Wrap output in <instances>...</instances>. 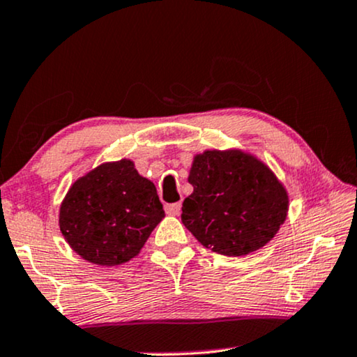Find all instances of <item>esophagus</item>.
<instances>
[{
  "label": "esophagus",
  "instance_id": "obj_1",
  "mask_svg": "<svg viewBox=\"0 0 357 357\" xmlns=\"http://www.w3.org/2000/svg\"><path fill=\"white\" fill-rule=\"evenodd\" d=\"M166 214L169 215H178L181 212V202H173V204H166L165 206Z\"/></svg>",
  "mask_w": 357,
  "mask_h": 357
}]
</instances>
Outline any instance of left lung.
Segmentation results:
<instances>
[{"instance_id": "left-lung-1", "label": "left lung", "mask_w": 357, "mask_h": 357, "mask_svg": "<svg viewBox=\"0 0 357 357\" xmlns=\"http://www.w3.org/2000/svg\"><path fill=\"white\" fill-rule=\"evenodd\" d=\"M194 191L181 220L207 249L247 255L273 238L287 218L288 194L257 158L238 150L204 151L192 161Z\"/></svg>"}]
</instances>
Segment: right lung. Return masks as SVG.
Listing matches in <instances>:
<instances>
[{
	"instance_id": "right-lung-1",
	"label": "right lung",
	"mask_w": 357,
	"mask_h": 357,
	"mask_svg": "<svg viewBox=\"0 0 357 357\" xmlns=\"http://www.w3.org/2000/svg\"><path fill=\"white\" fill-rule=\"evenodd\" d=\"M165 218L150 179L130 160L105 163L77 179L59 214L62 236L82 259L114 267L133 259Z\"/></svg>"
}]
</instances>
